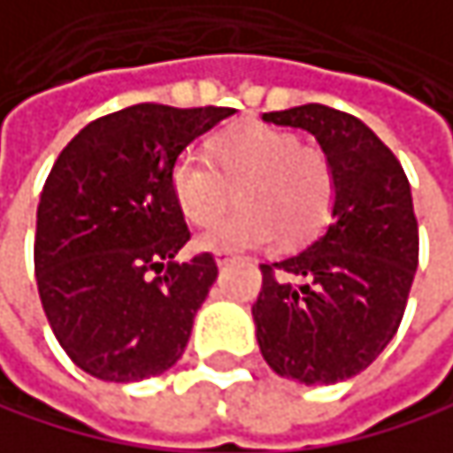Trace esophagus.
Here are the masks:
<instances>
[{"label": "esophagus", "instance_id": "esophagus-1", "mask_svg": "<svg viewBox=\"0 0 453 453\" xmlns=\"http://www.w3.org/2000/svg\"><path fill=\"white\" fill-rule=\"evenodd\" d=\"M231 260H234V255H231V252H225V250H222V252H214V263H217L219 268H222V265H228Z\"/></svg>", "mask_w": 453, "mask_h": 453}]
</instances>
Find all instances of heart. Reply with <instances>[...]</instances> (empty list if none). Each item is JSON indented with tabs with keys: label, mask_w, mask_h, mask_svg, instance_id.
Segmentation results:
<instances>
[{
	"label": "heart",
	"mask_w": 453,
	"mask_h": 453,
	"mask_svg": "<svg viewBox=\"0 0 453 453\" xmlns=\"http://www.w3.org/2000/svg\"><path fill=\"white\" fill-rule=\"evenodd\" d=\"M169 185L182 217L198 228L219 219L239 190L244 209L198 239L201 250L214 252L265 247L276 234L284 244L308 242L326 225L337 198L329 156L271 124L219 132L209 158L198 150L180 153Z\"/></svg>",
	"instance_id": "heart-1"
}]
</instances>
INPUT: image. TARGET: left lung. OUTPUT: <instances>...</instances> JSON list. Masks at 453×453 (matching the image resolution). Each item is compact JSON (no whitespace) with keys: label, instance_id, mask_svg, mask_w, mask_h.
I'll list each match as a JSON object with an SVG mask.
<instances>
[{"label":"left lung","instance_id":"left-lung-1","mask_svg":"<svg viewBox=\"0 0 453 453\" xmlns=\"http://www.w3.org/2000/svg\"><path fill=\"white\" fill-rule=\"evenodd\" d=\"M263 119L316 134L337 198L311 247L260 265L257 342L276 374L334 385L372 366L403 321L419 263L411 188L395 153L345 111L308 103Z\"/></svg>","mask_w":453,"mask_h":453}]
</instances>
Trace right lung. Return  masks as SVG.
I'll return each instance as SVG.
<instances>
[{"label": "right lung", "instance_id": "add662e5", "mask_svg": "<svg viewBox=\"0 0 453 453\" xmlns=\"http://www.w3.org/2000/svg\"><path fill=\"white\" fill-rule=\"evenodd\" d=\"M234 108L137 103L87 124L52 164L34 239L47 321L87 374L137 382L174 366L217 263H174L190 231L169 172Z\"/></svg>", "mask_w": 453, "mask_h": 453}]
</instances>
